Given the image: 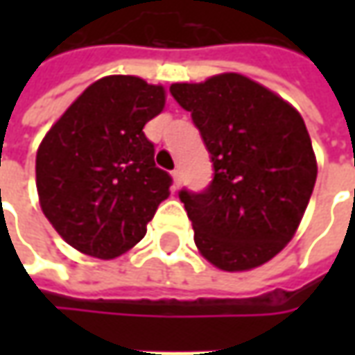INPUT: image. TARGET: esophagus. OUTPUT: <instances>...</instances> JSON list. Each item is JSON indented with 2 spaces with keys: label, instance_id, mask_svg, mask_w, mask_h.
Returning <instances> with one entry per match:
<instances>
[{
  "label": "esophagus",
  "instance_id": "esophagus-1",
  "mask_svg": "<svg viewBox=\"0 0 355 355\" xmlns=\"http://www.w3.org/2000/svg\"><path fill=\"white\" fill-rule=\"evenodd\" d=\"M171 178H173V185H175V187H180V184H182V170H180V168H175V170L171 171Z\"/></svg>",
  "mask_w": 355,
  "mask_h": 355
}]
</instances>
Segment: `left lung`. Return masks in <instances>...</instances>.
<instances>
[{
    "instance_id": "obj_1",
    "label": "left lung",
    "mask_w": 355,
    "mask_h": 355,
    "mask_svg": "<svg viewBox=\"0 0 355 355\" xmlns=\"http://www.w3.org/2000/svg\"><path fill=\"white\" fill-rule=\"evenodd\" d=\"M170 92L211 154V184L180 191L199 252L221 270L261 266L293 239L316 184L304 120L237 73L175 83Z\"/></svg>"
}]
</instances>
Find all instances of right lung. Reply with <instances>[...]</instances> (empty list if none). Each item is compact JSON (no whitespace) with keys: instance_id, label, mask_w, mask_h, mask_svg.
<instances>
[{"instance_id":"obj_1","label":"right lung","mask_w":355,"mask_h":355,"mask_svg":"<svg viewBox=\"0 0 355 355\" xmlns=\"http://www.w3.org/2000/svg\"><path fill=\"white\" fill-rule=\"evenodd\" d=\"M164 104V87L104 76L43 138L35 162L41 209L76 251L96 259L126 252L170 196L171 175L157 168L144 134Z\"/></svg>"}]
</instances>
